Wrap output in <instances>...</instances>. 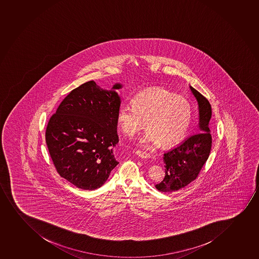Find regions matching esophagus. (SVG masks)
Wrapping results in <instances>:
<instances>
[{
	"label": "esophagus",
	"instance_id": "esophagus-1",
	"mask_svg": "<svg viewBox=\"0 0 259 259\" xmlns=\"http://www.w3.org/2000/svg\"><path fill=\"white\" fill-rule=\"evenodd\" d=\"M136 153L137 155H138L139 156H140L141 158L147 159L150 158V154H148L147 152H145V151H142V150H138Z\"/></svg>",
	"mask_w": 259,
	"mask_h": 259
}]
</instances>
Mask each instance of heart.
Masks as SVG:
<instances>
[{
    "instance_id": "obj_1",
    "label": "heart",
    "mask_w": 259,
    "mask_h": 259,
    "mask_svg": "<svg viewBox=\"0 0 259 259\" xmlns=\"http://www.w3.org/2000/svg\"><path fill=\"white\" fill-rule=\"evenodd\" d=\"M192 109L181 97L162 89L140 92L132 99V106L123 103L117 111V124L127 136H134L144 127L147 131L139 143L144 147L161 144L172 146L183 139L189 128Z\"/></svg>"
}]
</instances>
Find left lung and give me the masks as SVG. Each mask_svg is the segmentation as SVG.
<instances>
[{
  "instance_id": "8db88e82",
  "label": "left lung",
  "mask_w": 259,
  "mask_h": 259,
  "mask_svg": "<svg viewBox=\"0 0 259 259\" xmlns=\"http://www.w3.org/2000/svg\"><path fill=\"white\" fill-rule=\"evenodd\" d=\"M190 88L198 101L199 128L202 133L192 135L181 145L164 154L165 177L156 185V189L160 192H176L187 187L197 179L210 153L212 137L209 123L211 106L200 92L193 87Z\"/></svg>"
}]
</instances>
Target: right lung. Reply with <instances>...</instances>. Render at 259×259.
I'll return each instance as SVG.
<instances>
[{
	"label": "right lung",
	"mask_w": 259,
	"mask_h": 259,
	"mask_svg": "<svg viewBox=\"0 0 259 259\" xmlns=\"http://www.w3.org/2000/svg\"><path fill=\"white\" fill-rule=\"evenodd\" d=\"M88 81L72 90L50 117L45 140L56 171L83 190L102 187L119 163L113 147L117 134V111L120 97Z\"/></svg>",
	"instance_id": "right-lung-1"
}]
</instances>
